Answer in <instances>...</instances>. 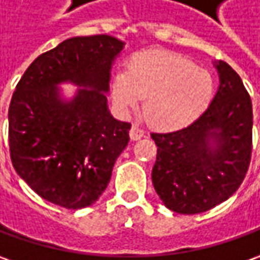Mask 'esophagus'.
<instances>
[{
	"instance_id": "esophagus-1",
	"label": "esophagus",
	"mask_w": 260,
	"mask_h": 260,
	"mask_svg": "<svg viewBox=\"0 0 260 260\" xmlns=\"http://www.w3.org/2000/svg\"><path fill=\"white\" fill-rule=\"evenodd\" d=\"M129 137L132 141H138L144 137V131L141 129V126L139 125H132V128H131V132H129Z\"/></svg>"
}]
</instances>
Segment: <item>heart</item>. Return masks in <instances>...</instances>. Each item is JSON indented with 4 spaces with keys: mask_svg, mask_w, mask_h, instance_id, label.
I'll return each mask as SVG.
<instances>
[{
    "mask_svg": "<svg viewBox=\"0 0 260 260\" xmlns=\"http://www.w3.org/2000/svg\"><path fill=\"white\" fill-rule=\"evenodd\" d=\"M214 83L210 73L171 51H144L131 58L128 70L113 75L111 93L123 113L145 99L148 119L161 129H180L209 108Z\"/></svg>",
    "mask_w": 260,
    "mask_h": 260,
    "instance_id": "obj_1",
    "label": "heart"
}]
</instances>
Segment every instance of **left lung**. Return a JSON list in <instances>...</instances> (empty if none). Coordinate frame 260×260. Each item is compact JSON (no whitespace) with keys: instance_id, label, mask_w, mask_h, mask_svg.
<instances>
[{"instance_id":"1","label":"left lung","mask_w":260,"mask_h":260,"mask_svg":"<svg viewBox=\"0 0 260 260\" xmlns=\"http://www.w3.org/2000/svg\"><path fill=\"white\" fill-rule=\"evenodd\" d=\"M219 87L202 116L187 128L151 134L157 144L152 184L170 210L197 214L226 202L246 175L253 113L242 79L224 61H213Z\"/></svg>"}]
</instances>
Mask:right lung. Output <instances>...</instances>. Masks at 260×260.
Instances as JSON below:
<instances>
[{
    "label": "right lung",
    "mask_w": 260,
    "mask_h": 260,
    "mask_svg": "<svg viewBox=\"0 0 260 260\" xmlns=\"http://www.w3.org/2000/svg\"><path fill=\"white\" fill-rule=\"evenodd\" d=\"M125 43L112 36L72 37L40 54L18 82L8 109L17 174L44 200L66 209L93 204L129 142L131 123L115 119L108 93ZM61 84L78 89L69 96Z\"/></svg>",
    "instance_id": "right-lung-1"
}]
</instances>
